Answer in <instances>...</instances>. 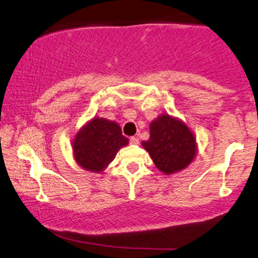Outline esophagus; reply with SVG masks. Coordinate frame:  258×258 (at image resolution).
Segmentation results:
<instances>
[{
  "label": "esophagus",
  "mask_w": 258,
  "mask_h": 258,
  "mask_svg": "<svg viewBox=\"0 0 258 258\" xmlns=\"http://www.w3.org/2000/svg\"><path fill=\"white\" fill-rule=\"evenodd\" d=\"M130 143H131V144H138L139 139L137 137H131L130 138Z\"/></svg>",
  "instance_id": "obj_1"
}]
</instances>
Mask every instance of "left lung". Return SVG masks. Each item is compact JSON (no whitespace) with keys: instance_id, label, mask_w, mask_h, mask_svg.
Instances as JSON below:
<instances>
[{"instance_id":"1","label":"left lung","mask_w":258,"mask_h":258,"mask_svg":"<svg viewBox=\"0 0 258 258\" xmlns=\"http://www.w3.org/2000/svg\"><path fill=\"white\" fill-rule=\"evenodd\" d=\"M155 166L164 174L185 169L197 154L196 137L185 122L162 114L150 123V138L142 142Z\"/></svg>"}]
</instances>
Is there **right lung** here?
Wrapping results in <instances>:
<instances>
[{
  "label": "right lung",
  "mask_w": 258,
  "mask_h": 258,
  "mask_svg": "<svg viewBox=\"0 0 258 258\" xmlns=\"http://www.w3.org/2000/svg\"><path fill=\"white\" fill-rule=\"evenodd\" d=\"M128 144L114 121L94 117L79 130L73 139L76 162L89 172L99 173L114 160L117 151Z\"/></svg>",
  "instance_id": "add662e5"
}]
</instances>
